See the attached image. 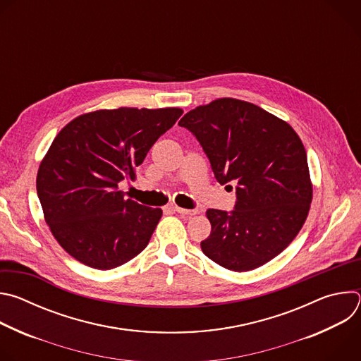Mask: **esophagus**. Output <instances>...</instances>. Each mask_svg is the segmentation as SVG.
<instances>
[{
  "label": "esophagus",
  "instance_id": "obj_1",
  "mask_svg": "<svg viewBox=\"0 0 361 361\" xmlns=\"http://www.w3.org/2000/svg\"><path fill=\"white\" fill-rule=\"evenodd\" d=\"M174 212H177L178 214L181 216H195L198 212L197 210H187V209H181V207H177V205H174L173 207Z\"/></svg>",
  "mask_w": 361,
  "mask_h": 361
}]
</instances>
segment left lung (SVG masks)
<instances>
[{
  "label": "left lung",
  "instance_id": "1",
  "mask_svg": "<svg viewBox=\"0 0 361 361\" xmlns=\"http://www.w3.org/2000/svg\"><path fill=\"white\" fill-rule=\"evenodd\" d=\"M191 131L220 184L235 181L234 210H207L202 252L219 266L250 271L279 255L301 230L313 198L304 145L290 124L259 106L219 98L188 111Z\"/></svg>",
  "mask_w": 361,
  "mask_h": 361
}]
</instances>
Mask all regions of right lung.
<instances>
[{
    "label": "right lung",
    "mask_w": 361,
    "mask_h": 361,
    "mask_svg": "<svg viewBox=\"0 0 361 361\" xmlns=\"http://www.w3.org/2000/svg\"><path fill=\"white\" fill-rule=\"evenodd\" d=\"M183 114L181 109L98 110L70 121L54 138L37 174L44 219L80 263L116 269L140 254L163 212L126 198L147 152Z\"/></svg>",
    "instance_id": "1"
}]
</instances>
